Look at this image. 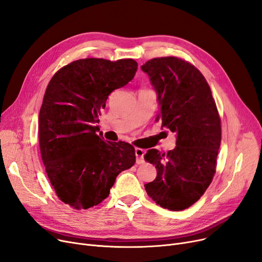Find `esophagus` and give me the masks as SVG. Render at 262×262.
Returning a JSON list of instances; mask_svg holds the SVG:
<instances>
[{
	"label": "esophagus",
	"mask_w": 262,
	"mask_h": 262,
	"mask_svg": "<svg viewBox=\"0 0 262 262\" xmlns=\"http://www.w3.org/2000/svg\"><path fill=\"white\" fill-rule=\"evenodd\" d=\"M135 154H136V157H137V164H142L143 163L144 151L142 149H139V147H136Z\"/></svg>",
	"instance_id": "obj_1"
}]
</instances>
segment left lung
I'll use <instances>...</instances> for the list:
<instances>
[{
	"instance_id": "left-lung-1",
	"label": "left lung",
	"mask_w": 262,
	"mask_h": 262,
	"mask_svg": "<svg viewBox=\"0 0 262 262\" xmlns=\"http://www.w3.org/2000/svg\"><path fill=\"white\" fill-rule=\"evenodd\" d=\"M157 93L156 121L177 134V146L166 153L151 149L144 159L157 176L144 188L157 204L185 210L207 190L215 174L222 140L221 119L206 78L190 63L165 56L141 66Z\"/></svg>"
}]
</instances>
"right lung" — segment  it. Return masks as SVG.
<instances>
[{"instance_id": "1", "label": "right lung", "mask_w": 262, "mask_h": 262, "mask_svg": "<svg viewBox=\"0 0 262 262\" xmlns=\"http://www.w3.org/2000/svg\"><path fill=\"white\" fill-rule=\"evenodd\" d=\"M137 66L133 59L77 60L46 89L38 118L41 159L55 194L74 209L99 204L136 162L132 144L105 141L96 124L110 93L126 85Z\"/></svg>"}]
</instances>
